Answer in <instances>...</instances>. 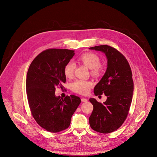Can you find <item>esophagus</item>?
<instances>
[{"label": "esophagus", "mask_w": 157, "mask_h": 157, "mask_svg": "<svg viewBox=\"0 0 157 157\" xmlns=\"http://www.w3.org/2000/svg\"><path fill=\"white\" fill-rule=\"evenodd\" d=\"M81 101H82V102H87L88 101V100L87 99H85V98H82Z\"/></svg>", "instance_id": "1"}]
</instances>
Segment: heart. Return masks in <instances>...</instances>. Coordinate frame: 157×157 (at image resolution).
Listing matches in <instances>:
<instances>
[{"label": "heart", "instance_id": "heart-1", "mask_svg": "<svg viewBox=\"0 0 157 157\" xmlns=\"http://www.w3.org/2000/svg\"><path fill=\"white\" fill-rule=\"evenodd\" d=\"M79 60L87 68L91 70V74L94 77L99 76L102 72V68L100 66L99 57L92 53H86L81 55ZM75 65L74 62H70L66 64L64 68V74L67 78H71L74 75ZM92 83L89 81L77 80L71 84V88L74 92L80 94H87Z\"/></svg>", "mask_w": 157, "mask_h": 157}]
</instances>
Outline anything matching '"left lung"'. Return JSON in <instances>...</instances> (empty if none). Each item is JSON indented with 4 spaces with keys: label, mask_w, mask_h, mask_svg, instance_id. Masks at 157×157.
<instances>
[{
    "label": "left lung",
    "mask_w": 157,
    "mask_h": 157,
    "mask_svg": "<svg viewBox=\"0 0 157 157\" xmlns=\"http://www.w3.org/2000/svg\"><path fill=\"white\" fill-rule=\"evenodd\" d=\"M89 50L104 53L107 59L105 74L94 90L95 95L104 93L107 100L102 104L89 99L94 106L89 124L95 131L110 133L123 124L129 110L134 89L131 70L126 58L111 46L100 45Z\"/></svg>",
    "instance_id": "8db88e82"
}]
</instances>
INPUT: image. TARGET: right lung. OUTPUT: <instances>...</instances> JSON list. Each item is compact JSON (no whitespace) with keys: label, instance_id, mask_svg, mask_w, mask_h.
Instances as JSON below:
<instances>
[{"label":"right lung","instance_id":"add662e5","mask_svg":"<svg viewBox=\"0 0 157 157\" xmlns=\"http://www.w3.org/2000/svg\"><path fill=\"white\" fill-rule=\"evenodd\" d=\"M74 50L48 49L36 57L27 74L26 92L36 121L43 128L57 132L68 128L71 118L81 102L70 95H55V87L66 82L64 68L75 55Z\"/></svg>","mask_w":157,"mask_h":157}]
</instances>
